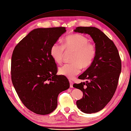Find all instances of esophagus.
<instances>
[{"mask_svg":"<svg viewBox=\"0 0 131 131\" xmlns=\"http://www.w3.org/2000/svg\"><path fill=\"white\" fill-rule=\"evenodd\" d=\"M69 83H70V87L73 88V82L71 81H69Z\"/></svg>","mask_w":131,"mask_h":131,"instance_id":"34e87169","label":"esophagus"}]
</instances>
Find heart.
<instances>
[{"label":"heart","mask_w":131,"mask_h":131,"mask_svg":"<svg viewBox=\"0 0 131 131\" xmlns=\"http://www.w3.org/2000/svg\"><path fill=\"white\" fill-rule=\"evenodd\" d=\"M88 38L80 34H73L65 38L63 45L54 43L50 48V54L53 59L58 64L63 62L65 50L74 52L70 64L60 67L59 73L68 78H73L81 72L82 68H87L93 64L96 57L95 44L89 42Z\"/></svg>","instance_id":"heart-1"}]
</instances>
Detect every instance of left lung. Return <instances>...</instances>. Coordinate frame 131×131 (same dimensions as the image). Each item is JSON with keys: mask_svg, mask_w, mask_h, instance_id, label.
<instances>
[{"mask_svg": "<svg viewBox=\"0 0 131 131\" xmlns=\"http://www.w3.org/2000/svg\"><path fill=\"white\" fill-rule=\"evenodd\" d=\"M74 31L90 35L96 47L93 64L78 77L79 79L88 81L73 84V87L83 93L82 98L76 102L79 109L85 113H96L106 106L115 93L121 72V60L113 41L99 29L78 27Z\"/></svg>", "mask_w": 131, "mask_h": 131, "instance_id": "1", "label": "left lung"}]
</instances>
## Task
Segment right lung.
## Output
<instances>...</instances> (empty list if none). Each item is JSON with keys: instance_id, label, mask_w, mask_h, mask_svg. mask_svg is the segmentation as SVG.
I'll use <instances>...</instances> for the list:
<instances>
[{"instance_id": "1", "label": "right lung", "mask_w": 131, "mask_h": 131, "mask_svg": "<svg viewBox=\"0 0 131 131\" xmlns=\"http://www.w3.org/2000/svg\"><path fill=\"white\" fill-rule=\"evenodd\" d=\"M66 31L65 27L37 28L19 41L13 52L12 81L28 109L41 115L57 107L58 94L69 88L68 79L58 75L50 48Z\"/></svg>"}]
</instances>
